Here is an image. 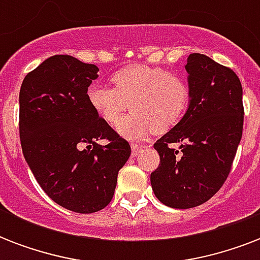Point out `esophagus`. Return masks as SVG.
Here are the masks:
<instances>
[{
    "instance_id": "34e87169",
    "label": "esophagus",
    "mask_w": 260,
    "mask_h": 260,
    "mask_svg": "<svg viewBox=\"0 0 260 260\" xmlns=\"http://www.w3.org/2000/svg\"><path fill=\"white\" fill-rule=\"evenodd\" d=\"M131 148H132V155H134V156H138V155L142 152L144 147L140 146V144H132Z\"/></svg>"
}]
</instances>
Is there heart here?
<instances>
[{
    "label": "heart",
    "instance_id": "heart-1",
    "mask_svg": "<svg viewBox=\"0 0 260 260\" xmlns=\"http://www.w3.org/2000/svg\"><path fill=\"white\" fill-rule=\"evenodd\" d=\"M113 87L90 85L89 105L108 125L121 121L128 108L134 110L120 124V134L140 139L151 131H167L177 124L190 104V85L183 77L160 67L134 64L116 71Z\"/></svg>",
    "mask_w": 260,
    "mask_h": 260
}]
</instances>
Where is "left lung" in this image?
<instances>
[{
    "instance_id": "obj_1",
    "label": "left lung",
    "mask_w": 260,
    "mask_h": 260,
    "mask_svg": "<svg viewBox=\"0 0 260 260\" xmlns=\"http://www.w3.org/2000/svg\"><path fill=\"white\" fill-rule=\"evenodd\" d=\"M186 71L191 91L189 109L154 144L160 163L151 173L156 198L175 209L201 205L221 189L244 121L242 83L234 70L206 55L190 54Z\"/></svg>"
}]
</instances>
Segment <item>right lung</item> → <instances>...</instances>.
Returning a JSON list of instances; mask_svg holds the SVG:
<instances>
[{"instance_id":"obj_1","label":"right lung","mask_w":260,"mask_h":260,"mask_svg":"<svg viewBox=\"0 0 260 260\" xmlns=\"http://www.w3.org/2000/svg\"><path fill=\"white\" fill-rule=\"evenodd\" d=\"M98 67L55 55L26 74L20 89L24 158L48 197L77 213H94L113 198L131 146L89 105ZM97 140H106L100 146Z\"/></svg>"}]
</instances>
